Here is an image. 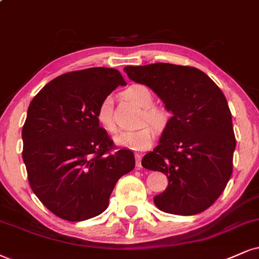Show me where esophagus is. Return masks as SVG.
I'll use <instances>...</instances> for the list:
<instances>
[{"instance_id":"obj_1","label":"esophagus","mask_w":259,"mask_h":259,"mask_svg":"<svg viewBox=\"0 0 259 259\" xmlns=\"http://www.w3.org/2000/svg\"><path fill=\"white\" fill-rule=\"evenodd\" d=\"M136 162H137V167L142 168V155L136 154Z\"/></svg>"}]
</instances>
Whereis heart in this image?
Here are the masks:
<instances>
[{
	"mask_svg": "<svg viewBox=\"0 0 259 259\" xmlns=\"http://www.w3.org/2000/svg\"><path fill=\"white\" fill-rule=\"evenodd\" d=\"M124 97L133 103L143 108L142 119L154 126L155 128H163L167 123V113L162 108L154 107V95L149 88L144 85H132L124 91ZM96 120L101 128L105 132L113 133L116 130L113 119V101L111 97H104L96 111ZM155 139V132L151 127L142 126L136 131L121 132L115 137V143L121 148H126L136 151H144L152 145Z\"/></svg>",
	"mask_w": 259,
	"mask_h": 259,
	"instance_id": "heart-1",
	"label": "heart"
}]
</instances>
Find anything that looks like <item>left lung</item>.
<instances>
[{"label": "left lung", "instance_id": "left-lung-1", "mask_svg": "<svg viewBox=\"0 0 259 259\" xmlns=\"http://www.w3.org/2000/svg\"><path fill=\"white\" fill-rule=\"evenodd\" d=\"M131 80L146 85L173 113L158 145L142 165L167 175L155 205L174 215H196L221 196L233 171L235 137L227 100L205 73L171 63L127 66Z\"/></svg>", "mask_w": 259, "mask_h": 259}]
</instances>
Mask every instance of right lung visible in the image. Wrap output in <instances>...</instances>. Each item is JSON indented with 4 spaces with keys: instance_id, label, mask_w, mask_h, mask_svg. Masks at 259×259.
<instances>
[{
    "instance_id": "right-lung-1",
    "label": "right lung",
    "mask_w": 259,
    "mask_h": 259,
    "mask_svg": "<svg viewBox=\"0 0 259 259\" xmlns=\"http://www.w3.org/2000/svg\"><path fill=\"white\" fill-rule=\"evenodd\" d=\"M122 75L94 67L57 76L31 101L22 127V159L38 199L60 219L78 222L108 207L117 180L136 165L131 150L111 152L113 140L96 120Z\"/></svg>"
}]
</instances>
